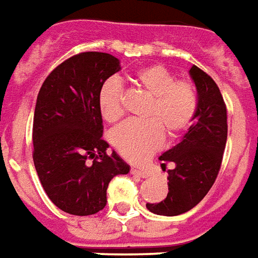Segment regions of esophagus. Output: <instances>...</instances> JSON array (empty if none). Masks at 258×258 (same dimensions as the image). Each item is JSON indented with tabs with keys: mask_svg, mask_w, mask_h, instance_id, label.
Segmentation results:
<instances>
[{
	"mask_svg": "<svg viewBox=\"0 0 258 258\" xmlns=\"http://www.w3.org/2000/svg\"><path fill=\"white\" fill-rule=\"evenodd\" d=\"M131 173L132 175H136V176H140V178H147L149 176V173L143 171V169H138V168H132L131 169Z\"/></svg>",
	"mask_w": 258,
	"mask_h": 258,
	"instance_id": "1",
	"label": "esophagus"
}]
</instances>
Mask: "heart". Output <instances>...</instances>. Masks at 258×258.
Listing matches in <instances>:
<instances>
[{
  "label": "heart",
  "mask_w": 258,
  "mask_h": 258,
  "mask_svg": "<svg viewBox=\"0 0 258 258\" xmlns=\"http://www.w3.org/2000/svg\"><path fill=\"white\" fill-rule=\"evenodd\" d=\"M136 85L151 103L147 120H129L115 129L112 143L126 160L139 162L161 147L164 133L176 138L190 126L197 109V93L189 80H175L167 68L150 65L135 74ZM98 105L104 119L115 122L123 114V90L118 79H108L98 93Z\"/></svg>",
  "instance_id": "b5f03b06"
}]
</instances>
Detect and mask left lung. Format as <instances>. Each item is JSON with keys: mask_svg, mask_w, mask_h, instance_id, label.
Here are the masks:
<instances>
[{"mask_svg": "<svg viewBox=\"0 0 258 258\" xmlns=\"http://www.w3.org/2000/svg\"><path fill=\"white\" fill-rule=\"evenodd\" d=\"M197 90V109L190 127L180 142L160 155L168 169V195L146 207L157 215L173 217L197 206L217 179L225 150L228 123L226 107L217 83L200 68L189 71Z\"/></svg>", "mask_w": 258, "mask_h": 258, "instance_id": "obj_1", "label": "left lung"}]
</instances>
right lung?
Segmentation results:
<instances>
[{"mask_svg":"<svg viewBox=\"0 0 258 258\" xmlns=\"http://www.w3.org/2000/svg\"><path fill=\"white\" fill-rule=\"evenodd\" d=\"M120 71L107 52H82L51 72L38 91L33 119V161L43 189L56 207L91 215L107 204V187L131 167L101 139L98 93Z\"/></svg>","mask_w":258,"mask_h":258,"instance_id":"right-lung-1","label":"right lung"}]
</instances>
